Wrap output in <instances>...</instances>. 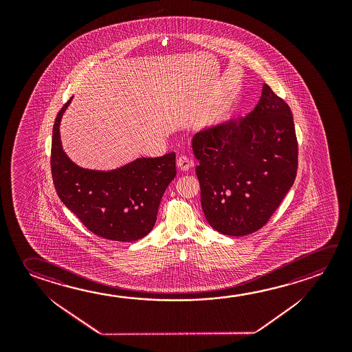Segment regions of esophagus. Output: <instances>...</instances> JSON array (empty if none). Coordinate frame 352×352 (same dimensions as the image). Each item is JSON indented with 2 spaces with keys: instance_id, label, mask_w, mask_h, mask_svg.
Wrapping results in <instances>:
<instances>
[{
  "instance_id": "esophagus-1",
  "label": "esophagus",
  "mask_w": 352,
  "mask_h": 352,
  "mask_svg": "<svg viewBox=\"0 0 352 352\" xmlns=\"http://www.w3.org/2000/svg\"><path fill=\"white\" fill-rule=\"evenodd\" d=\"M177 166H178L179 170L186 172V170H189V168L192 166V161L189 160L186 156H180L178 160H177Z\"/></svg>"
}]
</instances>
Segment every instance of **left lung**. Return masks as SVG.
<instances>
[{
  "instance_id": "1",
  "label": "left lung",
  "mask_w": 352,
  "mask_h": 352,
  "mask_svg": "<svg viewBox=\"0 0 352 352\" xmlns=\"http://www.w3.org/2000/svg\"><path fill=\"white\" fill-rule=\"evenodd\" d=\"M192 151L202 211L226 236H248L265 226L297 174L294 116L266 83L252 113L196 133Z\"/></svg>"
}]
</instances>
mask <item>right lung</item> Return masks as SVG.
Masks as SVG:
<instances>
[{"instance_id":"obj_1","label":"right lung","mask_w":352,"mask_h":352,"mask_svg":"<svg viewBox=\"0 0 352 352\" xmlns=\"http://www.w3.org/2000/svg\"><path fill=\"white\" fill-rule=\"evenodd\" d=\"M71 99L52 127L50 161L58 197L94 234L116 242L139 241L156 223L162 196L177 174L175 153L142 157L108 172L78 167L60 139V121Z\"/></svg>"}]
</instances>
